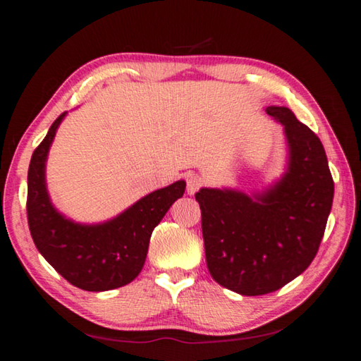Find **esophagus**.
Masks as SVG:
<instances>
[{"label": "esophagus", "mask_w": 361, "mask_h": 361, "mask_svg": "<svg viewBox=\"0 0 361 361\" xmlns=\"http://www.w3.org/2000/svg\"><path fill=\"white\" fill-rule=\"evenodd\" d=\"M202 186H204V180L200 178L199 175H194V173L192 175H188V178H186L188 194H195Z\"/></svg>", "instance_id": "esophagus-1"}]
</instances>
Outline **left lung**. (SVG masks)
<instances>
[{
    "label": "left lung",
    "instance_id": "left-lung-1",
    "mask_svg": "<svg viewBox=\"0 0 361 361\" xmlns=\"http://www.w3.org/2000/svg\"><path fill=\"white\" fill-rule=\"evenodd\" d=\"M288 140V170L255 197L200 189L205 259L210 276L243 296L277 291L309 267L331 212L334 181L320 138L285 106H267Z\"/></svg>",
    "mask_w": 361,
    "mask_h": 361
}]
</instances>
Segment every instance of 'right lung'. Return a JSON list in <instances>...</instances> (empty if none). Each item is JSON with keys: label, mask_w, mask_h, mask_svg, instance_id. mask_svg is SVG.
<instances>
[{"label": "right lung", "mask_w": 361, "mask_h": 361, "mask_svg": "<svg viewBox=\"0 0 361 361\" xmlns=\"http://www.w3.org/2000/svg\"><path fill=\"white\" fill-rule=\"evenodd\" d=\"M66 113L54 121L28 167L27 218L39 253L65 280L85 291H106L130 283L145 264L152 229L185 192L176 181L140 199L103 224L82 226L63 218L49 200L44 164L49 146Z\"/></svg>", "instance_id": "obj_1"}]
</instances>
